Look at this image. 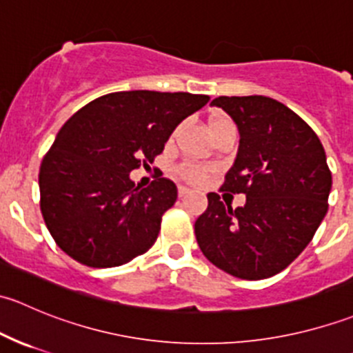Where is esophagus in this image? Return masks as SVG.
Listing matches in <instances>:
<instances>
[{
	"instance_id": "34e87169",
	"label": "esophagus",
	"mask_w": 353,
	"mask_h": 353,
	"mask_svg": "<svg viewBox=\"0 0 353 353\" xmlns=\"http://www.w3.org/2000/svg\"><path fill=\"white\" fill-rule=\"evenodd\" d=\"M190 193H191V191L188 190V188H184V186H179V190H177V194H179V198H186Z\"/></svg>"
}]
</instances>
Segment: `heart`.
Segmentation results:
<instances>
[{"instance_id":"obj_1","label":"heart","mask_w":353,"mask_h":353,"mask_svg":"<svg viewBox=\"0 0 353 353\" xmlns=\"http://www.w3.org/2000/svg\"><path fill=\"white\" fill-rule=\"evenodd\" d=\"M225 126H234V124L222 116H215L210 119V131H212V133ZM179 174L184 177V179L190 181V183H199V181H203V177H205L206 172L203 167L194 165V163H184V165L179 167Z\"/></svg>"}]
</instances>
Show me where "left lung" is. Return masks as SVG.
<instances>
[{
    "mask_svg": "<svg viewBox=\"0 0 353 353\" xmlns=\"http://www.w3.org/2000/svg\"><path fill=\"white\" fill-rule=\"evenodd\" d=\"M212 104L239 130L222 190L244 193L245 203L232 208L208 193V208L194 222L198 245L237 279H268L304 251L328 212L325 148L311 126L275 99L216 97Z\"/></svg>",
    "mask_w": 353,
    "mask_h": 353,
    "instance_id": "obj_1",
    "label": "left lung"
}]
</instances>
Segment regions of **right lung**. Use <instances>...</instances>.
<instances>
[{
	"instance_id": "obj_1",
	"label": "right lung",
	"mask_w": 353,
	"mask_h": 353,
	"mask_svg": "<svg viewBox=\"0 0 353 353\" xmlns=\"http://www.w3.org/2000/svg\"><path fill=\"white\" fill-rule=\"evenodd\" d=\"M208 101L188 92H114L66 121L42 159L39 190L46 225L68 256L110 268L154 245L177 188L157 176L140 190L130 172L154 162L177 124Z\"/></svg>"
}]
</instances>
